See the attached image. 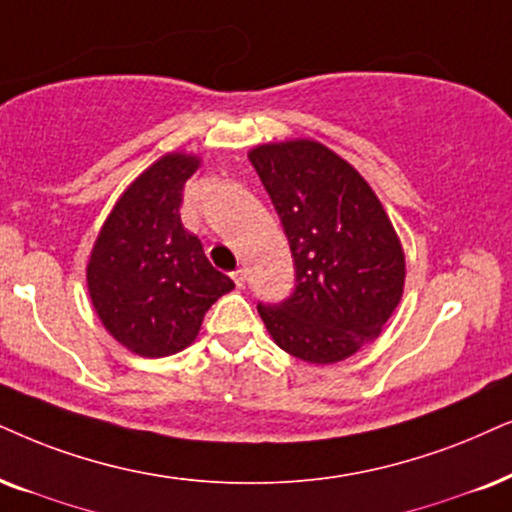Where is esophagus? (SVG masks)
Returning a JSON list of instances; mask_svg holds the SVG:
<instances>
[{"mask_svg":"<svg viewBox=\"0 0 512 512\" xmlns=\"http://www.w3.org/2000/svg\"><path fill=\"white\" fill-rule=\"evenodd\" d=\"M231 278H234V283H236L238 288H243V286H245V271H243V269L234 271V274H231Z\"/></svg>","mask_w":512,"mask_h":512,"instance_id":"34e87169","label":"esophagus"}]
</instances>
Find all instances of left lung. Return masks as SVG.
<instances>
[{"instance_id": "1", "label": "left lung", "mask_w": 512, "mask_h": 512, "mask_svg": "<svg viewBox=\"0 0 512 512\" xmlns=\"http://www.w3.org/2000/svg\"><path fill=\"white\" fill-rule=\"evenodd\" d=\"M281 217L295 262V293L257 304L283 352L326 366L383 333L404 295L406 257L368 181L314 139L260 144L248 153Z\"/></svg>"}]
</instances>
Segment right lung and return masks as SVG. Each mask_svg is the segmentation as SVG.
Here are the masks:
<instances>
[{"instance_id":"1","label":"right lung","mask_w":512,"mask_h":512,"mask_svg":"<svg viewBox=\"0 0 512 512\" xmlns=\"http://www.w3.org/2000/svg\"><path fill=\"white\" fill-rule=\"evenodd\" d=\"M193 153H165L122 191L96 236L87 290L103 328L146 359L177 354L196 340L208 309L234 281L205 257L181 224Z\"/></svg>"}]
</instances>
